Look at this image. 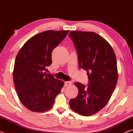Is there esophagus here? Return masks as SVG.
Instances as JSON below:
<instances>
[{
	"label": "esophagus",
	"instance_id": "1",
	"mask_svg": "<svg viewBox=\"0 0 133 133\" xmlns=\"http://www.w3.org/2000/svg\"><path fill=\"white\" fill-rule=\"evenodd\" d=\"M71 82H70V81H68V82H66L64 83V84L66 86H68V85H70L71 84Z\"/></svg>",
	"mask_w": 133,
	"mask_h": 133
}]
</instances>
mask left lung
I'll list each match as a JSON object with an SVG mask.
<instances>
[{
	"label": "left lung",
	"mask_w": 133,
	"mask_h": 133,
	"mask_svg": "<svg viewBox=\"0 0 133 133\" xmlns=\"http://www.w3.org/2000/svg\"><path fill=\"white\" fill-rule=\"evenodd\" d=\"M70 37L78 54V66L89 76V86L76 82L78 93L69 102L72 110L84 116H92L110 99L118 80L114 51L104 38L92 31L73 30Z\"/></svg>",
	"instance_id": "8db88e82"
}]
</instances>
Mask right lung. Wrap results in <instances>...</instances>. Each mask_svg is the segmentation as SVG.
I'll use <instances>...</instances> for the list:
<instances>
[{
	"label": "right lung",
	"instance_id": "1",
	"mask_svg": "<svg viewBox=\"0 0 133 133\" xmlns=\"http://www.w3.org/2000/svg\"><path fill=\"white\" fill-rule=\"evenodd\" d=\"M69 30H47L35 35L24 44L15 62L13 77L20 101L34 112H44L53 107L64 82L46 74L52 63L53 49L66 36Z\"/></svg>",
	"mask_w": 133,
	"mask_h": 133
}]
</instances>
